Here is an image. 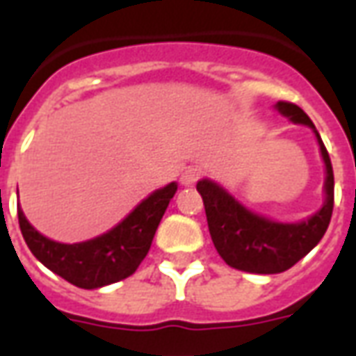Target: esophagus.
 I'll return each mask as SVG.
<instances>
[{
  "instance_id": "esophagus-1",
  "label": "esophagus",
  "mask_w": 356,
  "mask_h": 356,
  "mask_svg": "<svg viewBox=\"0 0 356 356\" xmlns=\"http://www.w3.org/2000/svg\"><path fill=\"white\" fill-rule=\"evenodd\" d=\"M202 177V170L198 168H186L183 173H181V185L183 186H194Z\"/></svg>"
}]
</instances>
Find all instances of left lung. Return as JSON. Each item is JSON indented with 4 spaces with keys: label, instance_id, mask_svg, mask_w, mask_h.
Returning a JSON list of instances; mask_svg holds the SVG:
<instances>
[{
    "label": "left lung",
    "instance_id": "8db88e82",
    "mask_svg": "<svg viewBox=\"0 0 356 356\" xmlns=\"http://www.w3.org/2000/svg\"><path fill=\"white\" fill-rule=\"evenodd\" d=\"M276 110L286 118H290L291 122L309 125L311 129H314L311 118L298 104L278 101ZM314 135L318 139L322 160L326 165V183H324L326 202L307 221L276 223L244 208L213 181L208 179L198 181L196 188L204 200L209 234L213 240V246L227 265L246 273L276 275L293 267L321 242L328 229L332 209H334V170H332L328 150L316 129Z\"/></svg>",
    "mask_w": 356,
    "mask_h": 356
}]
</instances>
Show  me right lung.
Listing matches in <instances>:
<instances>
[{
    "mask_svg": "<svg viewBox=\"0 0 356 356\" xmlns=\"http://www.w3.org/2000/svg\"><path fill=\"white\" fill-rule=\"evenodd\" d=\"M175 191V183L156 191L112 231L80 244H60L40 234L19 206L20 232L35 259L49 270L78 288L95 290L120 282L137 270Z\"/></svg>",
    "mask_w": 356,
    "mask_h": 356,
    "instance_id": "right-lung-1",
    "label": "right lung"
}]
</instances>
